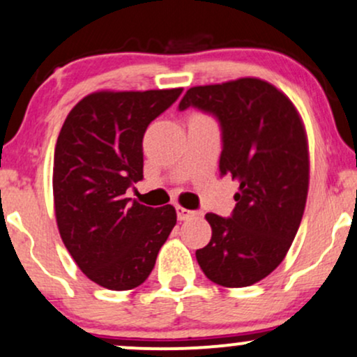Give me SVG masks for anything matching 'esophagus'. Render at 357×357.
Wrapping results in <instances>:
<instances>
[{
  "instance_id": "esophagus-1",
  "label": "esophagus",
  "mask_w": 357,
  "mask_h": 357,
  "mask_svg": "<svg viewBox=\"0 0 357 357\" xmlns=\"http://www.w3.org/2000/svg\"><path fill=\"white\" fill-rule=\"evenodd\" d=\"M176 213H178V220L179 221L190 220V218H192V216H196V211L186 210V208H183V206H176Z\"/></svg>"
}]
</instances>
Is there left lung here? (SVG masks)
<instances>
[{
  "label": "left lung",
  "instance_id": "8db88e82",
  "mask_svg": "<svg viewBox=\"0 0 357 357\" xmlns=\"http://www.w3.org/2000/svg\"><path fill=\"white\" fill-rule=\"evenodd\" d=\"M218 119L221 176L240 183L230 218L206 213L211 240L196 250L204 275L248 287L272 273L296 238L309 190V149L302 119L284 92L260 79L191 87L179 110Z\"/></svg>",
  "mask_w": 357,
  "mask_h": 357
}]
</instances>
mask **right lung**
Here are the masks:
<instances>
[{"mask_svg":"<svg viewBox=\"0 0 357 357\" xmlns=\"http://www.w3.org/2000/svg\"><path fill=\"white\" fill-rule=\"evenodd\" d=\"M181 92H93L61 126L53 158L56 225L79 268L105 289L141 285L176 225L171 204L154 210L126 191L142 179L147 126Z\"/></svg>","mask_w":357,"mask_h":357,"instance_id":"1","label":"right lung"}]
</instances>
